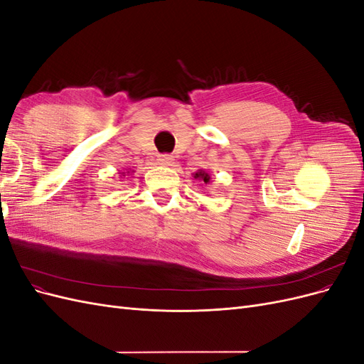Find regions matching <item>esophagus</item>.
<instances>
[{
	"label": "esophagus",
	"mask_w": 364,
	"mask_h": 364,
	"mask_svg": "<svg viewBox=\"0 0 364 364\" xmlns=\"http://www.w3.org/2000/svg\"><path fill=\"white\" fill-rule=\"evenodd\" d=\"M173 156L171 155H161L158 158V164L162 165V167H170V165H173Z\"/></svg>",
	"instance_id": "obj_1"
}]
</instances>
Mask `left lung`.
<instances>
[{
    "label": "left lung",
    "instance_id": "8db88e82",
    "mask_svg": "<svg viewBox=\"0 0 364 364\" xmlns=\"http://www.w3.org/2000/svg\"><path fill=\"white\" fill-rule=\"evenodd\" d=\"M194 179L200 181L203 183H209V181H211V176H209L205 170H199V171L194 173Z\"/></svg>",
    "mask_w": 364,
    "mask_h": 364
}]
</instances>
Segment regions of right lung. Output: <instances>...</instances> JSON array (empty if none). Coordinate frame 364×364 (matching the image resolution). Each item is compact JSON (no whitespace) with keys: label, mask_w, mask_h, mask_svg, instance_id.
<instances>
[{"label":"right lung","mask_w":364,"mask_h":364,"mask_svg":"<svg viewBox=\"0 0 364 364\" xmlns=\"http://www.w3.org/2000/svg\"><path fill=\"white\" fill-rule=\"evenodd\" d=\"M123 176H124V173H123Z\"/></svg>","instance_id":"right-lung-1"}]
</instances>
